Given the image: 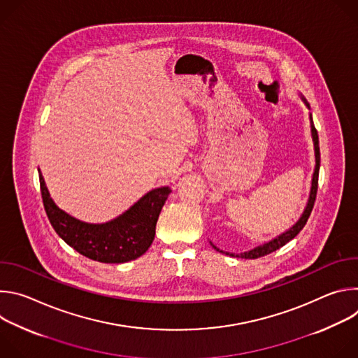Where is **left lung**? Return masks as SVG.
I'll return each instance as SVG.
<instances>
[{
	"mask_svg": "<svg viewBox=\"0 0 358 358\" xmlns=\"http://www.w3.org/2000/svg\"><path fill=\"white\" fill-rule=\"evenodd\" d=\"M303 101L306 103V106L309 108V103L303 99ZM310 124H312V137H313V141H315V152H316V169H315V174H313V181H312V191H310V196H309V202H308V207H306L301 218L296 222V225L293 228H290L287 232L282 234L280 236H278L276 239L271 241L269 243H265L262 246H258L252 250H248V252H243L241 255H234V253H229L227 252V255H229V257H236V258H245V259H257V258H262L265 257V255H269L272 252H275L276 249L282 248L283 245H286L289 241H292L301 229L303 227L306 225V222H308L310 214H312V210H313V206H315V201H316V195H317V185H319V170H320V147H319V134H317V130L313 124V120H312V116H310ZM214 246V245H213ZM217 250H220L217 246H214ZM222 252V250H220ZM225 253V252H222Z\"/></svg>",
	"mask_w": 358,
	"mask_h": 358,
	"instance_id": "obj_1",
	"label": "left lung"
}]
</instances>
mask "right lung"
<instances>
[{"label":"right lung","mask_w":358,"mask_h":358,"mask_svg":"<svg viewBox=\"0 0 358 358\" xmlns=\"http://www.w3.org/2000/svg\"><path fill=\"white\" fill-rule=\"evenodd\" d=\"M43 208L55 232L83 257L101 264H123L150 248L156 235V224L170 194L169 187L147 192L119 218L106 224H86L59 210L49 196L39 171Z\"/></svg>","instance_id":"1"}]
</instances>
